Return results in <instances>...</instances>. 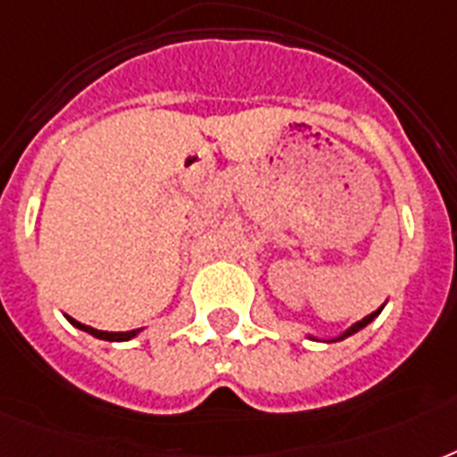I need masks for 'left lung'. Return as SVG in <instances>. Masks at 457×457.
Listing matches in <instances>:
<instances>
[{
	"instance_id": "obj_1",
	"label": "left lung",
	"mask_w": 457,
	"mask_h": 457,
	"mask_svg": "<svg viewBox=\"0 0 457 457\" xmlns=\"http://www.w3.org/2000/svg\"><path fill=\"white\" fill-rule=\"evenodd\" d=\"M384 305H386V303H382V305H379V308H377V311H372V312H370V315H365V318H362V320L353 322V325L348 327V329H344V332H339V334H334V337H322V339H320V337H312V334H305V337H308V339H312V341H325V344H334V341H344V339H348V337H353L355 332H361V329H365V327H368L370 322H372V320H375L377 315L382 312Z\"/></svg>"
}]
</instances>
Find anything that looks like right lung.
Returning <instances> with one entry per match:
<instances>
[{"label":"right lung","instance_id":"add662e5","mask_svg":"<svg viewBox=\"0 0 457 457\" xmlns=\"http://www.w3.org/2000/svg\"><path fill=\"white\" fill-rule=\"evenodd\" d=\"M66 320L73 327H78V329H82V332L92 334V337H96V339H102V341H130L142 332V329H130V332H104V329H95V327L82 325V322H78V320L71 318V315H66Z\"/></svg>","mask_w":457,"mask_h":457}]
</instances>
